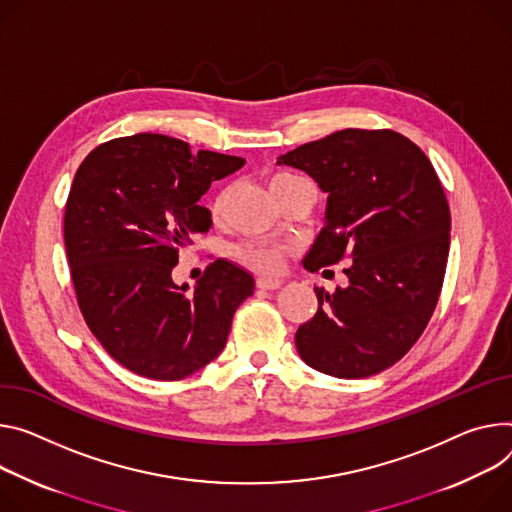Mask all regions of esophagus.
<instances>
[{
	"instance_id": "1",
	"label": "esophagus",
	"mask_w": 512,
	"mask_h": 512,
	"mask_svg": "<svg viewBox=\"0 0 512 512\" xmlns=\"http://www.w3.org/2000/svg\"><path fill=\"white\" fill-rule=\"evenodd\" d=\"M282 280H271V277H259L257 280V288L259 290H277V288H282Z\"/></svg>"
}]
</instances>
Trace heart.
<instances>
[{
	"instance_id": "obj_1",
	"label": "heart",
	"mask_w": 512,
	"mask_h": 512,
	"mask_svg": "<svg viewBox=\"0 0 512 512\" xmlns=\"http://www.w3.org/2000/svg\"><path fill=\"white\" fill-rule=\"evenodd\" d=\"M304 181L302 177L298 175H292V173H275L271 179H269V190L273 194V198H280L284 192H288L292 185ZM226 200H228V190H222L214 204H212V216L218 220L224 212V206H226ZM237 259L247 265L249 269L253 271H259V273H275L280 271L282 263H284V255H286V249L282 245H275V243H263V241H257V243H245L241 247H237L235 251Z\"/></svg>"
}]
</instances>
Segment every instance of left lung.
<instances>
[{
	"instance_id": "8db88e82",
	"label": "left lung",
	"mask_w": 512,
	"mask_h": 512,
	"mask_svg": "<svg viewBox=\"0 0 512 512\" xmlns=\"http://www.w3.org/2000/svg\"><path fill=\"white\" fill-rule=\"evenodd\" d=\"M277 163L306 171L329 194L304 267L351 259L345 288H314L318 310L296 331V349L335 378L380 374L408 353L437 306L451 230L443 185L429 157L394 130L345 128Z\"/></svg>"
}]
</instances>
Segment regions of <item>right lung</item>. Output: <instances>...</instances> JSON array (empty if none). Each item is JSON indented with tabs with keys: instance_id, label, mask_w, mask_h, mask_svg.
Instances as JSON below:
<instances>
[{
	"instance_id": "right-lung-1",
	"label": "right lung",
	"mask_w": 512,
	"mask_h": 512,
	"mask_svg": "<svg viewBox=\"0 0 512 512\" xmlns=\"http://www.w3.org/2000/svg\"><path fill=\"white\" fill-rule=\"evenodd\" d=\"M245 159L165 134L114 138L79 165L65 206V249L79 310L102 347L134 374L175 382L216 359L253 275L216 259L190 290L179 253L212 226L198 200Z\"/></svg>"
}]
</instances>
